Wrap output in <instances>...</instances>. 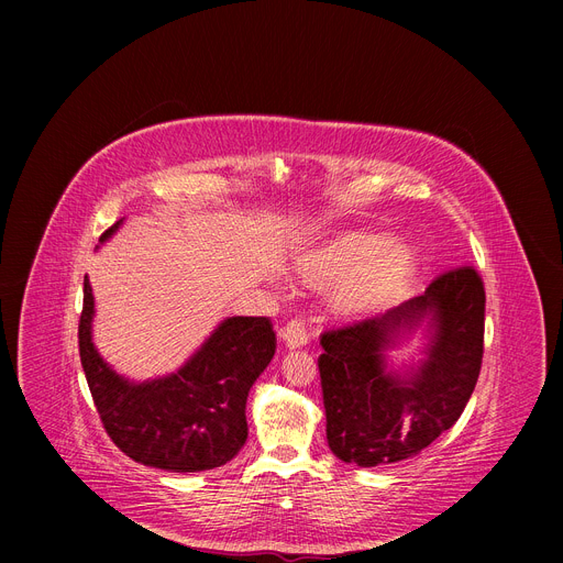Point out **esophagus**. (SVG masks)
Listing matches in <instances>:
<instances>
[{
  "mask_svg": "<svg viewBox=\"0 0 563 563\" xmlns=\"http://www.w3.org/2000/svg\"><path fill=\"white\" fill-rule=\"evenodd\" d=\"M280 340L289 349H301L308 344V331L301 319H291L287 327L280 331Z\"/></svg>",
  "mask_w": 563,
  "mask_h": 563,
  "instance_id": "34e87169",
  "label": "esophagus"
}]
</instances>
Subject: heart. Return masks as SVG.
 <instances>
[{"mask_svg": "<svg viewBox=\"0 0 563 563\" xmlns=\"http://www.w3.org/2000/svg\"><path fill=\"white\" fill-rule=\"evenodd\" d=\"M420 260L416 246L393 242L388 234L346 232L303 255L299 264L308 278L353 272L338 291V306L342 310H365L390 297L418 269Z\"/></svg>", "mask_w": 563, "mask_h": 563, "instance_id": "1", "label": "heart"}]
</instances>
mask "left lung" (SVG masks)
Returning <instances> with one entry per match:
<instances>
[{
  "label": "left lung",
  "instance_id": "obj_1",
  "mask_svg": "<svg viewBox=\"0 0 563 563\" xmlns=\"http://www.w3.org/2000/svg\"><path fill=\"white\" fill-rule=\"evenodd\" d=\"M484 312L479 274L461 266L386 314L323 333L317 363L331 452L361 467L388 465L452 429L479 378ZM420 328L423 358L390 368L387 351Z\"/></svg>",
  "mask_w": 563,
  "mask_h": 563
}]
</instances>
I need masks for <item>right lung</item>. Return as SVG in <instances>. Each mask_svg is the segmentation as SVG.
Returning <instances> with one entry per match:
<instances>
[{"mask_svg": "<svg viewBox=\"0 0 563 563\" xmlns=\"http://www.w3.org/2000/svg\"><path fill=\"white\" fill-rule=\"evenodd\" d=\"M121 225L123 219L100 242ZM93 314V289L84 278L79 358L115 448L136 463L168 472L212 470L234 459L249 438V393L276 353L269 317L223 319L180 369L139 383L98 353Z\"/></svg>", "mask_w": 563, "mask_h": 563, "instance_id": "1", "label": "right lung"}]
</instances>
